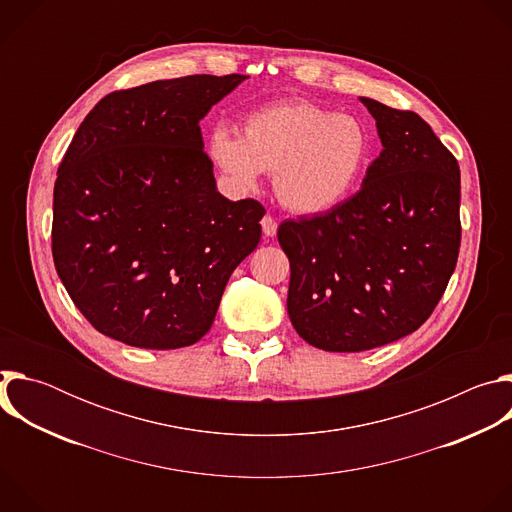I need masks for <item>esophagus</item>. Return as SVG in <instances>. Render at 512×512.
I'll return each mask as SVG.
<instances>
[{
    "mask_svg": "<svg viewBox=\"0 0 512 512\" xmlns=\"http://www.w3.org/2000/svg\"><path fill=\"white\" fill-rule=\"evenodd\" d=\"M261 227H263V235H265V237H275V233H277V221H275V218H273L271 214H265V216L261 218Z\"/></svg>",
    "mask_w": 512,
    "mask_h": 512,
    "instance_id": "34e87169",
    "label": "esophagus"
}]
</instances>
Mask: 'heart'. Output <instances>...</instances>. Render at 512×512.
I'll return each instance as SVG.
<instances>
[{
	"mask_svg": "<svg viewBox=\"0 0 512 512\" xmlns=\"http://www.w3.org/2000/svg\"><path fill=\"white\" fill-rule=\"evenodd\" d=\"M371 133L352 115L310 101H281L253 111L243 137L218 125L208 156L231 184L255 188L259 174H273L281 206L318 214L340 204L369 164Z\"/></svg>",
	"mask_w": 512,
	"mask_h": 512,
	"instance_id": "heart-1",
	"label": "heart"
}]
</instances>
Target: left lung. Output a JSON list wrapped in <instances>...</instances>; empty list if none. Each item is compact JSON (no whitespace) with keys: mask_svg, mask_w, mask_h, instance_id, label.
I'll return each instance as SVG.
<instances>
[{"mask_svg":"<svg viewBox=\"0 0 512 512\" xmlns=\"http://www.w3.org/2000/svg\"><path fill=\"white\" fill-rule=\"evenodd\" d=\"M383 152L362 188L324 214L283 221L287 314L328 352H360L415 332L456 269L460 166L413 111L360 97Z\"/></svg>","mask_w":512,"mask_h":512,"instance_id":"8db88e82","label":"left lung"}]
</instances>
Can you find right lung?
Returning a JSON list of instances; mask_svg holds the SVG:
<instances>
[{
	"instance_id": "obj_1",
	"label": "right lung",
	"mask_w": 512,
	"mask_h": 512,
	"mask_svg": "<svg viewBox=\"0 0 512 512\" xmlns=\"http://www.w3.org/2000/svg\"><path fill=\"white\" fill-rule=\"evenodd\" d=\"M245 75H192L115 91L58 166L52 257L70 300L105 336L172 350L212 326L265 208L216 190L200 119Z\"/></svg>"
}]
</instances>
